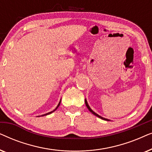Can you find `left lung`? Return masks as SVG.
<instances>
[{
	"label": "left lung",
	"instance_id": "left-lung-1",
	"mask_svg": "<svg viewBox=\"0 0 152 152\" xmlns=\"http://www.w3.org/2000/svg\"><path fill=\"white\" fill-rule=\"evenodd\" d=\"M85 104H86V107L88 108V109L89 110V111H90L91 113H92L93 115H95V116H97V117H98V118H101V119H102V120H107V121H109V120H108V119H106V118H102V117H101L100 115H99L98 114H97L96 113H95L94 111H93L92 109H91L90 108V107H89L88 106V102H87V101H86V99H85Z\"/></svg>",
	"mask_w": 152,
	"mask_h": 152
}]
</instances>
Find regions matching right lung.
<instances>
[{
    "instance_id": "add662e5",
    "label": "right lung",
    "mask_w": 152,
    "mask_h": 152,
    "mask_svg": "<svg viewBox=\"0 0 152 152\" xmlns=\"http://www.w3.org/2000/svg\"><path fill=\"white\" fill-rule=\"evenodd\" d=\"M60 103H61V100H60V102H59V104H58L57 107L55 108V110H53V111H50V112H49V113H45V114H44V115H41V116H44V115H48V114H50V113H53V112H54V111H55V110H57V108L59 107V105H60Z\"/></svg>"
}]
</instances>
